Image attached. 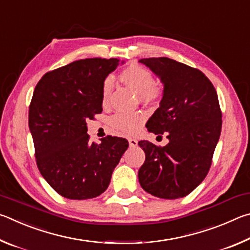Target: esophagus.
<instances>
[{"label":"esophagus","mask_w":250,"mask_h":250,"mask_svg":"<svg viewBox=\"0 0 250 250\" xmlns=\"http://www.w3.org/2000/svg\"><path fill=\"white\" fill-rule=\"evenodd\" d=\"M129 145H130V146H137L138 141L135 140V139H129Z\"/></svg>","instance_id":"obj_1"}]
</instances>
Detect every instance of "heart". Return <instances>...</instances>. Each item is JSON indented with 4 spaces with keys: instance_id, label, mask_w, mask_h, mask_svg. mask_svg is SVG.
<instances>
[{
    "instance_id": "heart-1",
    "label": "heart",
    "mask_w": 250,
    "mask_h": 250,
    "mask_svg": "<svg viewBox=\"0 0 250 250\" xmlns=\"http://www.w3.org/2000/svg\"><path fill=\"white\" fill-rule=\"evenodd\" d=\"M119 80L126 87L139 95L143 104H154L162 95L161 88L155 83L153 75L150 70L137 64L126 66L119 73ZM112 84L110 80L104 83L103 88V104H107ZM146 120L140 112L117 113L110 120V125L117 132L122 134H135L141 129Z\"/></svg>"
}]
</instances>
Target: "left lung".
<instances>
[{
    "label": "left lung",
    "mask_w": 250,
    "mask_h": 250,
    "mask_svg": "<svg viewBox=\"0 0 250 250\" xmlns=\"http://www.w3.org/2000/svg\"><path fill=\"white\" fill-rule=\"evenodd\" d=\"M139 62L164 84L160 107L146 122V128L168 139L166 146L139 141L146 153L138 172L139 182L153 196L184 197L202 183L211 166L222 131L217 92L201 70L174 59L143 58Z\"/></svg>",
    "instance_id": "left-lung-1"
}]
</instances>
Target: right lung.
Returning a JSON list of instances; mask_svg holds the SVG:
<instances>
[{"mask_svg":"<svg viewBox=\"0 0 250 250\" xmlns=\"http://www.w3.org/2000/svg\"><path fill=\"white\" fill-rule=\"evenodd\" d=\"M120 59L86 58L46 73L29 104L37 167L59 195L88 200L103 194L129 143L107 137L89 142L87 120L103 111L104 79Z\"/></svg>","mask_w":250,"mask_h":250,"instance_id":"1","label":"right lung"}]
</instances>
